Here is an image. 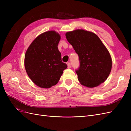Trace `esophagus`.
Here are the masks:
<instances>
[{
    "mask_svg": "<svg viewBox=\"0 0 131 131\" xmlns=\"http://www.w3.org/2000/svg\"><path fill=\"white\" fill-rule=\"evenodd\" d=\"M67 65H68V68H71V63H67Z\"/></svg>",
    "mask_w": 131,
    "mask_h": 131,
    "instance_id": "1",
    "label": "esophagus"
}]
</instances>
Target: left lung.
<instances>
[{"instance_id": "1", "label": "left lung", "mask_w": 131, "mask_h": 131, "mask_svg": "<svg viewBox=\"0 0 131 131\" xmlns=\"http://www.w3.org/2000/svg\"><path fill=\"white\" fill-rule=\"evenodd\" d=\"M66 36L79 56L80 66L75 72L81 84L92 88L104 82L111 72L112 61L101 39L82 29L69 31Z\"/></svg>"}]
</instances>
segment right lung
<instances>
[{
	"mask_svg": "<svg viewBox=\"0 0 131 131\" xmlns=\"http://www.w3.org/2000/svg\"><path fill=\"white\" fill-rule=\"evenodd\" d=\"M60 39L55 31H46L35 38L26 51L27 73L34 84L41 88L48 89L56 85L67 68L58 49Z\"/></svg>",
	"mask_w": 131,
	"mask_h": 131,
	"instance_id": "obj_1",
	"label": "right lung"
}]
</instances>
